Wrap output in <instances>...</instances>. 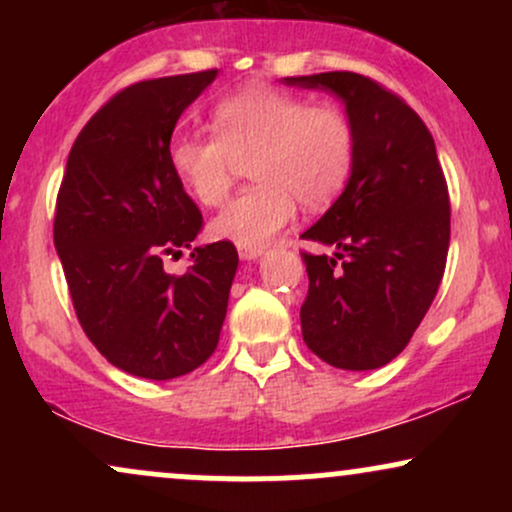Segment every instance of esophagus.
<instances>
[{"instance_id": "1", "label": "esophagus", "mask_w": 512, "mask_h": 512, "mask_svg": "<svg viewBox=\"0 0 512 512\" xmlns=\"http://www.w3.org/2000/svg\"><path fill=\"white\" fill-rule=\"evenodd\" d=\"M264 252V245H238V255L243 257V260H255V257H260Z\"/></svg>"}]
</instances>
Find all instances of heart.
<instances>
[{
	"label": "heart",
	"instance_id": "heart-1",
	"mask_svg": "<svg viewBox=\"0 0 512 512\" xmlns=\"http://www.w3.org/2000/svg\"><path fill=\"white\" fill-rule=\"evenodd\" d=\"M214 132H178L168 144L175 178L204 207L226 202L240 161L257 182L211 223L238 245H264L303 209L320 211L344 192L356 166L358 132L349 110L255 81L223 96Z\"/></svg>",
	"mask_w": 512,
	"mask_h": 512
}]
</instances>
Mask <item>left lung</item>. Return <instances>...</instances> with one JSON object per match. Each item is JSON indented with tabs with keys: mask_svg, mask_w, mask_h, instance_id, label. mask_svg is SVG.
I'll list each match as a JSON object with an SVG mask.
<instances>
[{
	"mask_svg": "<svg viewBox=\"0 0 512 512\" xmlns=\"http://www.w3.org/2000/svg\"><path fill=\"white\" fill-rule=\"evenodd\" d=\"M286 84L330 88L358 132L349 185L303 233L334 248L301 252L303 342L334 368H380L414 337L448 262L450 195L436 144L409 103L370 76L325 72Z\"/></svg>",
	"mask_w": 512,
	"mask_h": 512,
	"instance_id": "left-lung-1",
	"label": "left lung"
}]
</instances>
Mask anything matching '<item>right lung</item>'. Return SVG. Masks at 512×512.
I'll return each instance as SVG.
<instances>
[{
  "label": "right lung",
  "instance_id": "add662e5",
  "mask_svg": "<svg viewBox=\"0 0 512 512\" xmlns=\"http://www.w3.org/2000/svg\"><path fill=\"white\" fill-rule=\"evenodd\" d=\"M216 69L146 79L117 91L69 151L52 236L81 330L125 373L170 380L192 373L219 346L238 252L231 240L180 257L202 211L168 163L182 110Z\"/></svg>",
  "mask_w": 512,
  "mask_h": 512
}]
</instances>
